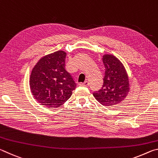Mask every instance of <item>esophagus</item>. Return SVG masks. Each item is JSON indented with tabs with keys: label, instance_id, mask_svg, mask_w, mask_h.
Masks as SVG:
<instances>
[{
	"label": "esophagus",
	"instance_id": "34e87169",
	"mask_svg": "<svg viewBox=\"0 0 158 158\" xmlns=\"http://www.w3.org/2000/svg\"><path fill=\"white\" fill-rule=\"evenodd\" d=\"M80 85H84V86H88L89 85V81H85L84 83H80L79 84Z\"/></svg>",
	"mask_w": 158,
	"mask_h": 158
}]
</instances>
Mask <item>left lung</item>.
<instances>
[{
    "label": "left lung",
    "mask_w": 158,
    "mask_h": 158,
    "mask_svg": "<svg viewBox=\"0 0 158 158\" xmlns=\"http://www.w3.org/2000/svg\"><path fill=\"white\" fill-rule=\"evenodd\" d=\"M102 61L105 68L103 85L93 96L103 106H111L120 103L129 92V80L124 66L117 58L105 55Z\"/></svg>",
    "instance_id": "1"
}]
</instances>
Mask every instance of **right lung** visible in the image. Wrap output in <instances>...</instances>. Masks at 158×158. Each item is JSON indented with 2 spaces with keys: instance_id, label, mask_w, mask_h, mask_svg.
I'll return each mask as SVG.
<instances>
[{
  "instance_id": "add662e5",
  "label": "right lung",
  "mask_w": 158,
  "mask_h": 158,
  "mask_svg": "<svg viewBox=\"0 0 158 158\" xmlns=\"http://www.w3.org/2000/svg\"><path fill=\"white\" fill-rule=\"evenodd\" d=\"M66 53L58 51L42 58L34 67L30 77L33 97L41 105L58 107L73 94L77 84L65 69Z\"/></svg>"
}]
</instances>
